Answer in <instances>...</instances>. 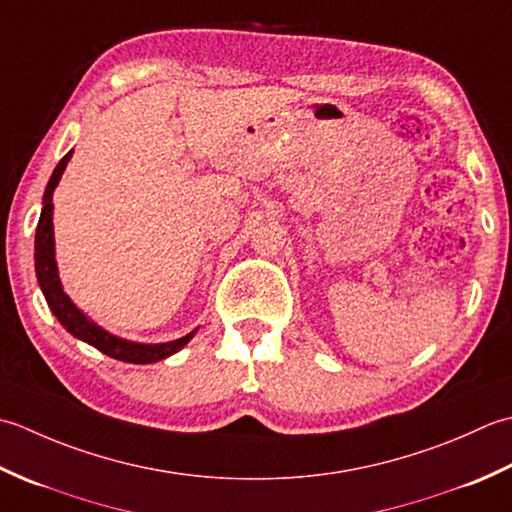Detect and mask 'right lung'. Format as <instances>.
Returning <instances> with one entry per match:
<instances>
[{
	"mask_svg": "<svg viewBox=\"0 0 512 512\" xmlns=\"http://www.w3.org/2000/svg\"><path fill=\"white\" fill-rule=\"evenodd\" d=\"M70 156H72V150L57 163L55 172L50 176L44 192V207H41V216H39L37 234H35V269H37L39 287L44 291L48 307L52 309V314L57 316L61 325L72 333V336L92 344V347L99 349L101 353H106V356L114 360L132 362V364H150V362L168 358L190 342L194 331L187 333V336L179 340L163 342V344H137V342L121 340L117 336H110L108 331L97 327L95 322H90L75 305H72V300L64 294V289H61L59 276H57V263H55V241H52V192H55L61 174H64L66 165L70 161Z\"/></svg>",
	"mask_w": 512,
	"mask_h": 512,
	"instance_id": "add662e5",
	"label": "right lung"
}]
</instances>
